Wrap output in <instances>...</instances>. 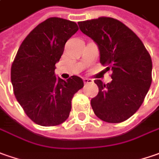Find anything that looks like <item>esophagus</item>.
<instances>
[{
  "instance_id": "1",
  "label": "esophagus",
  "mask_w": 159,
  "mask_h": 159,
  "mask_svg": "<svg viewBox=\"0 0 159 159\" xmlns=\"http://www.w3.org/2000/svg\"><path fill=\"white\" fill-rule=\"evenodd\" d=\"M93 81L90 78H84V84H92Z\"/></svg>"
}]
</instances>
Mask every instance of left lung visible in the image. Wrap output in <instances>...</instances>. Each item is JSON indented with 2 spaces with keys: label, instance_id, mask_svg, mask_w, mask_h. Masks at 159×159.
<instances>
[{
  "label": "left lung",
  "instance_id": "obj_1",
  "mask_svg": "<svg viewBox=\"0 0 159 159\" xmlns=\"http://www.w3.org/2000/svg\"><path fill=\"white\" fill-rule=\"evenodd\" d=\"M81 31L98 45L100 61L111 69L112 81L94 83L99 93L91 100L94 114L107 123H121L139 109L151 84L152 61L141 39L125 24L100 17L78 22Z\"/></svg>",
  "mask_w": 159,
  "mask_h": 159
}]
</instances>
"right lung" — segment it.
<instances>
[{
	"label": "right lung",
	"instance_id": "obj_1",
	"mask_svg": "<svg viewBox=\"0 0 159 159\" xmlns=\"http://www.w3.org/2000/svg\"><path fill=\"white\" fill-rule=\"evenodd\" d=\"M77 30L76 23L70 20L46 19L25 38L12 63L11 84L16 99L39 125L54 126L66 121L75 93L84 87L79 76L65 81L55 75V64L66 41Z\"/></svg>",
	"mask_w": 159,
	"mask_h": 159
}]
</instances>
